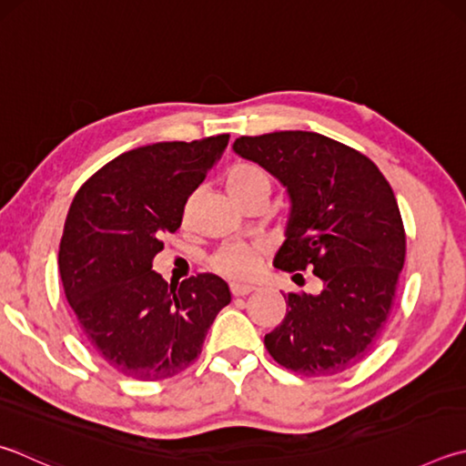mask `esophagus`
Wrapping results in <instances>:
<instances>
[{
  "label": "esophagus",
  "instance_id": "1",
  "mask_svg": "<svg viewBox=\"0 0 466 466\" xmlns=\"http://www.w3.org/2000/svg\"><path fill=\"white\" fill-rule=\"evenodd\" d=\"M230 291H232L234 298H244V295H248V293L255 291V287L240 285V283H232V285H230Z\"/></svg>",
  "mask_w": 466,
  "mask_h": 466
}]
</instances>
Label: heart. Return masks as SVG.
Returning a JSON list of instances; mask_svg holds the SVG:
<instances>
[{"mask_svg":"<svg viewBox=\"0 0 466 466\" xmlns=\"http://www.w3.org/2000/svg\"><path fill=\"white\" fill-rule=\"evenodd\" d=\"M226 189L230 196L240 201L255 191L270 189V177L265 168L255 163H236L226 171ZM262 247L255 242H228L211 257V267L216 273L232 281H247L258 268Z\"/></svg>","mask_w":466,"mask_h":466,"instance_id":"obj_1","label":"heart"}]
</instances>
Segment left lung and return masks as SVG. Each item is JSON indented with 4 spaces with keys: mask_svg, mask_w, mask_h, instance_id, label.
I'll list each match as a JSON object with an SVG mask.
<instances>
[{
    "mask_svg": "<svg viewBox=\"0 0 466 466\" xmlns=\"http://www.w3.org/2000/svg\"><path fill=\"white\" fill-rule=\"evenodd\" d=\"M234 152L279 179L291 199L275 267L321 291L287 293V314L265 336L270 357L306 377L357 365L373 349L393 306L405 230L391 185L373 160L316 132L240 137Z\"/></svg>",
    "mask_w": 466,
    "mask_h": 466,
    "instance_id": "1",
    "label": "left lung"
}]
</instances>
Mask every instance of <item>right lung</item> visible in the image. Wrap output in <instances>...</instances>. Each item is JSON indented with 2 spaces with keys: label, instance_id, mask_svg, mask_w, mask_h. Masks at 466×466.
Segmentation results:
<instances>
[{
  "label": "right lung",
  "instance_id": "1",
  "mask_svg": "<svg viewBox=\"0 0 466 466\" xmlns=\"http://www.w3.org/2000/svg\"><path fill=\"white\" fill-rule=\"evenodd\" d=\"M228 140L219 134L128 150L73 199L58 248L63 289L93 352L117 373L138 380L181 373L232 299L211 273L168 287L152 270L160 238L181 226L185 204Z\"/></svg>",
  "mask_w": 466,
  "mask_h": 466
}]
</instances>
